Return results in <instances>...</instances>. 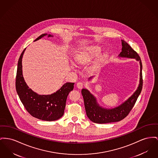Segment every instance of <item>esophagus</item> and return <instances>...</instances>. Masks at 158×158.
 Returning <instances> with one entry per match:
<instances>
[{
	"label": "esophagus",
	"instance_id": "esophagus-1",
	"mask_svg": "<svg viewBox=\"0 0 158 158\" xmlns=\"http://www.w3.org/2000/svg\"><path fill=\"white\" fill-rule=\"evenodd\" d=\"M76 85H77V87L79 89H82V88L84 87V84L83 82H79L77 83Z\"/></svg>",
	"mask_w": 158,
	"mask_h": 158
}]
</instances>
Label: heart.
I'll use <instances>...</instances> for the list:
<instances>
[{"instance_id":"heart-1","label":"heart","mask_w":158,"mask_h":158,"mask_svg":"<svg viewBox=\"0 0 158 158\" xmlns=\"http://www.w3.org/2000/svg\"><path fill=\"white\" fill-rule=\"evenodd\" d=\"M101 51V48L98 46L87 47L80 50L75 54L74 60L80 64L87 63L90 62L94 57L98 56Z\"/></svg>"}]
</instances>
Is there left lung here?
<instances>
[{
  "mask_svg": "<svg viewBox=\"0 0 158 158\" xmlns=\"http://www.w3.org/2000/svg\"><path fill=\"white\" fill-rule=\"evenodd\" d=\"M122 52L119 56L135 58L139 61L140 64V79L139 84L137 89L130 98L121 105L111 109H107L100 107L97 102L95 97L88 89H82V95L84 100L85 108L86 115L93 122L97 123H106L119 122L126 118L133 108L136 102L143 87L142 76V63L139 55L130 47L125 41L122 40ZM93 77L89 78L91 79Z\"/></svg>",
  "mask_w": 158,
  "mask_h": 158,
  "instance_id": "1",
  "label": "left lung"
}]
</instances>
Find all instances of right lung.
Returning a JSON list of instances; mask_svg holds the SVG:
<instances>
[{"label":"right lung","mask_w":158,"mask_h":158,"mask_svg":"<svg viewBox=\"0 0 158 158\" xmlns=\"http://www.w3.org/2000/svg\"><path fill=\"white\" fill-rule=\"evenodd\" d=\"M48 34H42L37 40ZM48 37L52 35H48ZM22 52L18 62L15 87L19 98L26 110L33 117L45 121H56L64 114L65 102L69 93L73 89L74 83L67 82L56 93L51 95H39L28 88L25 82L22 71Z\"/></svg>","instance_id":"1"}]
</instances>
